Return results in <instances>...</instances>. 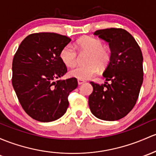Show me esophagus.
Returning <instances> with one entry per match:
<instances>
[{
    "label": "esophagus",
    "instance_id": "esophagus-1",
    "mask_svg": "<svg viewBox=\"0 0 156 156\" xmlns=\"http://www.w3.org/2000/svg\"><path fill=\"white\" fill-rule=\"evenodd\" d=\"M77 82H78L79 85H81V84H83V83H84L85 81V80H78Z\"/></svg>",
    "mask_w": 156,
    "mask_h": 156
}]
</instances>
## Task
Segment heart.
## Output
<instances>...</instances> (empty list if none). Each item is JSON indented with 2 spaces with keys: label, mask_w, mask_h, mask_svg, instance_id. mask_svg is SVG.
Here are the masks:
<instances>
[{
  "label": "heart",
  "mask_w": 156,
  "mask_h": 156,
  "mask_svg": "<svg viewBox=\"0 0 156 156\" xmlns=\"http://www.w3.org/2000/svg\"><path fill=\"white\" fill-rule=\"evenodd\" d=\"M103 41L91 36H84L76 42V48L80 52L88 53L86 62L79 65L70 71V76L78 80H87L96 74L99 68L105 69L109 63L111 53L108 48L103 46ZM60 58L68 67H73L77 62V52L71 44L65 45L60 52Z\"/></svg>",
  "instance_id": "heart-1"
}]
</instances>
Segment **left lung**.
Segmentation results:
<instances>
[{
	"label": "left lung",
	"instance_id": "1",
	"mask_svg": "<svg viewBox=\"0 0 156 156\" xmlns=\"http://www.w3.org/2000/svg\"><path fill=\"white\" fill-rule=\"evenodd\" d=\"M94 34L108 43L111 58L103 74L105 84L90 82L93 92L88 98L89 108L99 119L120 120L138 98L144 80L141 50L133 36L121 28L99 30Z\"/></svg>",
	"mask_w": 156,
	"mask_h": 156
}]
</instances>
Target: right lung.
I'll use <instances>...</instances> for the list:
<instances>
[{
    "label": "right lung",
    "mask_w": 156,
    "mask_h": 156,
    "mask_svg": "<svg viewBox=\"0 0 156 156\" xmlns=\"http://www.w3.org/2000/svg\"><path fill=\"white\" fill-rule=\"evenodd\" d=\"M71 41L58 33H33L15 54L12 83L23 109L34 120L53 121L67 111L68 98L77 87V80H56L67 72L59 55Z\"/></svg>",
    "instance_id": "1"
}]
</instances>
